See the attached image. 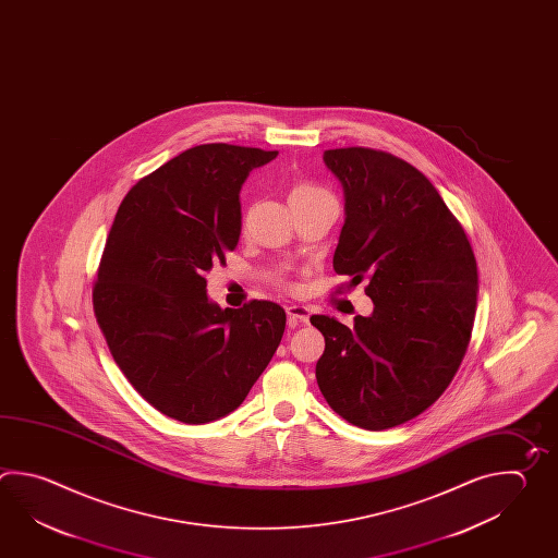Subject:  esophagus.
I'll list each match as a JSON object with an SVG mask.
<instances>
[{
	"label": "esophagus",
	"instance_id": "obj_1",
	"mask_svg": "<svg viewBox=\"0 0 558 558\" xmlns=\"http://www.w3.org/2000/svg\"><path fill=\"white\" fill-rule=\"evenodd\" d=\"M286 314H288V318L290 322H294V324H307L310 322V307L300 306V304H290V306H286Z\"/></svg>",
	"mask_w": 558,
	"mask_h": 558
}]
</instances>
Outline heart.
Returning a JSON list of instances; mask_svg holds the SVG:
<instances>
[{
    "instance_id": "1",
    "label": "heart",
    "mask_w": 558,
    "mask_h": 558,
    "mask_svg": "<svg viewBox=\"0 0 558 558\" xmlns=\"http://www.w3.org/2000/svg\"><path fill=\"white\" fill-rule=\"evenodd\" d=\"M314 191H318V189H316V186H312V184H296V186L292 189V193H290V196H298V194L314 193Z\"/></svg>"
}]
</instances>
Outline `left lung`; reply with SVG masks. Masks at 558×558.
I'll list each match as a JSON object with an SVG mask.
<instances>
[{"mask_svg": "<svg viewBox=\"0 0 558 558\" xmlns=\"http://www.w3.org/2000/svg\"><path fill=\"white\" fill-rule=\"evenodd\" d=\"M343 189L333 270L369 276V316L353 328L330 316L310 322L326 338L316 364L331 410L379 432L417 417L445 391L471 340L477 262L444 198L410 162L372 148L324 153Z\"/></svg>", "mask_w": 558, "mask_h": 558, "instance_id": "1", "label": "left lung"}]
</instances>
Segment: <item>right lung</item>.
Segmentation results:
<instances>
[{
	"label": "right lung",
	"mask_w": 558,
	"mask_h": 558,
	"mask_svg": "<svg viewBox=\"0 0 558 558\" xmlns=\"http://www.w3.org/2000/svg\"><path fill=\"white\" fill-rule=\"evenodd\" d=\"M276 150L198 145L126 193L93 288L95 316L131 386L167 417L201 425L239 408L270 364L286 312L222 310L205 274L239 244L240 189Z\"/></svg>",
	"instance_id": "right-lung-1"
}]
</instances>
